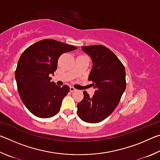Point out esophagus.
Wrapping results in <instances>:
<instances>
[{"label":"esophagus","mask_w":160,"mask_h":160,"mask_svg":"<svg viewBox=\"0 0 160 160\" xmlns=\"http://www.w3.org/2000/svg\"><path fill=\"white\" fill-rule=\"evenodd\" d=\"M70 91L71 92H72L76 91V89H75V88H73V87H70Z\"/></svg>","instance_id":"esophagus-1"}]
</instances>
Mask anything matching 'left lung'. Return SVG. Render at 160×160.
<instances>
[{
    "mask_svg": "<svg viewBox=\"0 0 160 160\" xmlns=\"http://www.w3.org/2000/svg\"><path fill=\"white\" fill-rule=\"evenodd\" d=\"M92 60L88 80L92 81L94 94L83 92V99L77 104L78 115L87 123H96L107 118L118 106L126 88V70L121 61L102 45L82 47Z\"/></svg>",
    "mask_w": 160,
    "mask_h": 160,
    "instance_id": "left-lung-1",
    "label": "left lung"
}]
</instances>
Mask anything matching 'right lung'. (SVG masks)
Listing matches in <instances>:
<instances>
[{"instance_id": "right-lung-1", "label": "right lung", "mask_w": 160, "mask_h": 160, "mask_svg": "<svg viewBox=\"0 0 160 160\" xmlns=\"http://www.w3.org/2000/svg\"><path fill=\"white\" fill-rule=\"evenodd\" d=\"M77 48L47 39L29 46L22 53L15 77L22 101L34 116L47 118L59 112L70 88L66 85L61 88L51 82L50 74L56 70L61 55Z\"/></svg>"}]
</instances>
